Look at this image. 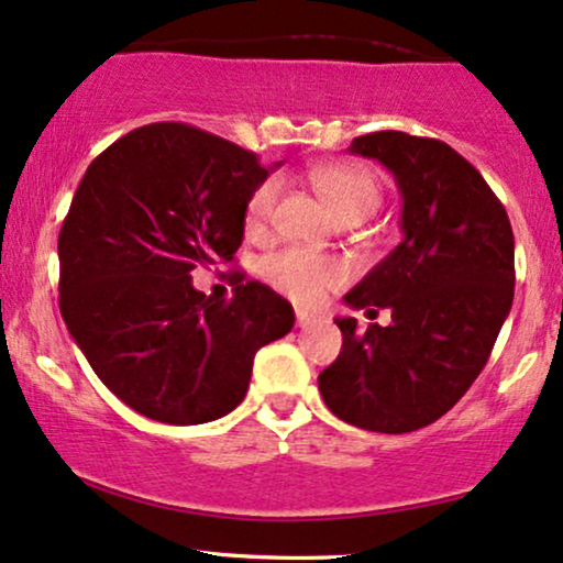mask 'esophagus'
<instances>
[{"instance_id":"34e87169","label":"esophagus","mask_w":563,"mask_h":563,"mask_svg":"<svg viewBox=\"0 0 563 563\" xmlns=\"http://www.w3.org/2000/svg\"><path fill=\"white\" fill-rule=\"evenodd\" d=\"M310 323H316V316H310V313H305V310H297V325H310Z\"/></svg>"}]
</instances>
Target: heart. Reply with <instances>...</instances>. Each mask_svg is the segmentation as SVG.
<instances>
[{
    "instance_id": "1",
    "label": "heart",
    "mask_w": 563,
    "mask_h": 563,
    "mask_svg": "<svg viewBox=\"0 0 563 563\" xmlns=\"http://www.w3.org/2000/svg\"><path fill=\"white\" fill-rule=\"evenodd\" d=\"M310 183L336 219H365L380 203L378 177L360 164H321L310 172ZM279 198V179H266L253 190L245 208L250 238H263ZM266 276L276 289L300 305H316L346 276L342 261L308 250H284L266 263Z\"/></svg>"
}]
</instances>
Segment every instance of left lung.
<instances>
[{"instance_id": "obj_1", "label": "left lung", "mask_w": 563, "mask_h": 563, "mask_svg": "<svg viewBox=\"0 0 563 563\" xmlns=\"http://www.w3.org/2000/svg\"><path fill=\"white\" fill-rule=\"evenodd\" d=\"M350 154L376 158L401 196V242L344 295L391 310V323L334 318L342 352L318 376L325 407L350 426L412 433L446 415L488 363L515 300V234L481 172L433 137L384 130Z\"/></svg>"}]
</instances>
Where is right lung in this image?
Returning <instances> with one entry per match:
<instances>
[{
    "label": "right lung",
    "mask_w": 563,
    "mask_h": 563,
    "mask_svg": "<svg viewBox=\"0 0 563 563\" xmlns=\"http://www.w3.org/2000/svg\"><path fill=\"white\" fill-rule=\"evenodd\" d=\"M276 166L156 122L82 175L59 232V310L101 384L145 418H224L245 399L255 352L292 331V305L266 284L240 282L232 300L192 287L198 266L234 258L247 200Z\"/></svg>",
    "instance_id": "add662e5"
}]
</instances>
